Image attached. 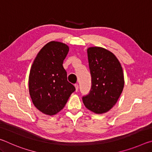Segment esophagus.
Returning <instances> with one entry per match:
<instances>
[{"label":"esophagus","instance_id":"esophagus-1","mask_svg":"<svg viewBox=\"0 0 152 152\" xmlns=\"http://www.w3.org/2000/svg\"><path fill=\"white\" fill-rule=\"evenodd\" d=\"M74 86H75L76 92H78V84H74Z\"/></svg>","mask_w":152,"mask_h":152}]
</instances>
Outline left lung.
I'll return each mask as SVG.
<instances>
[{
  "mask_svg": "<svg viewBox=\"0 0 152 152\" xmlns=\"http://www.w3.org/2000/svg\"><path fill=\"white\" fill-rule=\"evenodd\" d=\"M92 86L82 97L84 106L96 114L109 111L117 103L124 87L121 65L111 51L101 47L87 49Z\"/></svg>",
  "mask_w": 152,
  "mask_h": 152,
  "instance_id": "1",
  "label": "left lung"
}]
</instances>
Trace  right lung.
<instances>
[{
    "instance_id": "right-lung-1",
    "label": "right lung",
    "mask_w": 152,
    "mask_h": 152,
    "mask_svg": "<svg viewBox=\"0 0 152 152\" xmlns=\"http://www.w3.org/2000/svg\"><path fill=\"white\" fill-rule=\"evenodd\" d=\"M68 51L66 43L49 42L41 49L31 68L30 96L34 106L45 115L52 116L60 112L75 91L63 67Z\"/></svg>"
}]
</instances>
